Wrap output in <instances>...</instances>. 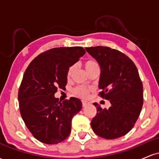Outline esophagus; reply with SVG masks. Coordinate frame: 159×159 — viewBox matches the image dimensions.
<instances>
[{
    "instance_id": "esophagus-1",
    "label": "esophagus",
    "mask_w": 159,
    "mask_h": 159,
    "mask_svg": "<svg viewBox=\"0 0 159 159\" xmlns=\"http://www.w3.org/2000/svg\"><path fill=\"white\" fill-rule=\"evenodd\" d=\"M88 104H89L88 102L84 101V100H83V101H82V106H83V107H85L86 105H88Z\"/></svg>"
}]
</instances>
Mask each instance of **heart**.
<instances>
[{
    "label": "heart",
    "mask_w": 159,
    "mask_h": 159,
    "mask_svg": "<svg viewBox=\"0 0 159 159\" xmlns=\"http://www.w3.org/2000/svg\"><path fill=\"white\" fill-rule=\"evenodd\" d=\"M84 68L86 71L87 72V73L92 71L93 69L98 68V63H96V61H93V60H88V61H86L84 63ZM75 70V66H71L68 69V71H67V78H69L72 76V73H73ZM90 91V88L89 87H84V86H78V87H75L72 90V93H73L75 96H77L78 97L81 98H86L88 96L89 93Z\"/></svg>",
    "instance_id": "1"
}]
</instances>
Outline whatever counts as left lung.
<instances>
[{
  "label": "left lung",
  "mask_w": 159,
  "mask_h": 159,
  "mask_svg": "<svg viewBox=\"0 0 159 159\" xmlns=\"http://www.w3.org/2000/svg\"><path fill=\"white\" fill-rule=\"evenodd\" d=\"M85 50L99 64V96L111 104L106 109L93 103L97 113L91 127L105 139L125 135L134 127L143 103V84L138 69L129 57L116 49L96 46Z\"/></svg>",
  "instance_id": "obj_1"
}]
</instances>
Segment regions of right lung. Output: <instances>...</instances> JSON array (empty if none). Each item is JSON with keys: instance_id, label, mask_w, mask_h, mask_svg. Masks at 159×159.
Wrapping results in <instances>:
<instances>
[{"instance_id": "add662e5", "label": "right lung", "mask_w": 159, "mask_h": 159, "mask_svg": "<svg viewBox=\"0 0 159 159\" xmlns=\"http://www.w3.org/2000/svg\"><path fill=\"white\" fill-rule=\"evenodd\" d=\"M86 53L82 47H60L42 53L24 74L18 99L21 117L33 136L42 143L57 144L68 138L72 119L82 108L81 100L59 102L54 94L64 89L67 71Z\"/></svg>"}]
</instances>
